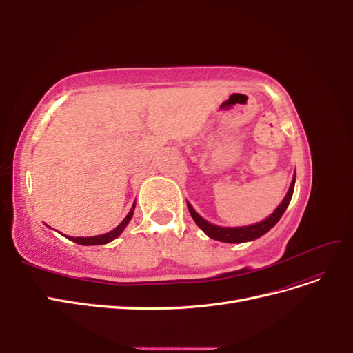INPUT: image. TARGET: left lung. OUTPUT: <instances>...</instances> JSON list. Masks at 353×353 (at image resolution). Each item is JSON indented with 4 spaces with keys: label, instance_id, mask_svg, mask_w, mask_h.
Returning <instances> with one entry per match:
<instances>
[{
    "label": "left lung",
    "instance_id": "left-lung-1",
    "mask_svg": "<svg viewBox=\"0 0 353 353\" xmlns=\"http://www.w3.org/2000/svg\"><path fill=\"white\" fill-rule=\"evenodd\" d=\"M294 181H296V174L293 176V181L290 184V188H288L287 194L284 197V200L281 201V205L274 210L272 215H270L266 219H263L262 222L253 223V225H248V227H237V228H225V227H218L213 225V223L208 222L206 219H203L199 213L193 209V206L190 205L187 201V206L190 210L191 218L194 219V222L199 225V228L206 234L208 237L218 240V241H223V243H245V241H252L259 239L261 236H263L265 232H268L276 222L280 221V218L283 216V213L285 212L288 203L292 200L293 196V190H294Z\"/></svg>",
    "mask_w": 353,
    "mask_h": 353
}]
</instances>
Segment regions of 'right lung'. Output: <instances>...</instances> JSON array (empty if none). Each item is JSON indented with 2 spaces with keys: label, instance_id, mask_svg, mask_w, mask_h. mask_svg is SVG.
<instances>
[{
  "label": "right lung",
  "instance_id": "obj_1",
  "mask_svg": "<svg viewBox=\"0 0 353 353\" xmlns=\"http://www.w3.org/2000/svg\"><path fill=\"white\" fill-rule=\"evenodd\" d=\"M134 209H135V205H132V209L130 210V213L125 216V219L117 225L114 230H112L108 234H101V236H94V237H68L69 240H72L73 243H78L81 245H100V244H108L110 243L112 240H114L116 237L121 236V232L125 230V227L130 223L132 215H134ZM65 236V234H63Z\"/></svg>",
  "mask_w": 353,
  "mask_h": 353
}]
</instances>
